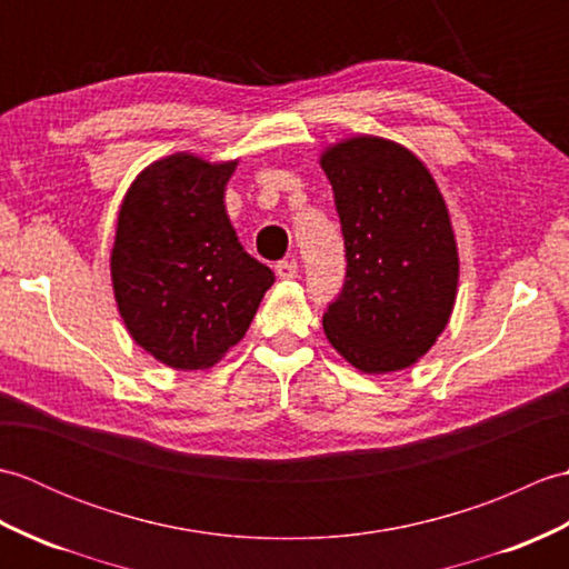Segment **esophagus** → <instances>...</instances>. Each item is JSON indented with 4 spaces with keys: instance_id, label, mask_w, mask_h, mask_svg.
Segmentation results:
<instances>
[{
    "instance_id": "34e87169",
    "label": "esophagus",
    "mask_w": 569,
    "mask_h": 569,
    "mask_svg": "<svg viewBox=\"0 0 569 569\" xmlns=\"http://www.w3.org/2000/svg\"><path fill=\"white\" fill-rule=\"evenodd\" d=\"M273 269H276V276L283 278V281H291V278L298 276V263L296 261H278Z\"/></svg>"
}]
</instances>
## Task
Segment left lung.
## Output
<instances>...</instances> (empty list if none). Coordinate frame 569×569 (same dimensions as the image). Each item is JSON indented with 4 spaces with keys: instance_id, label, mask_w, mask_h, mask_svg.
<instances>
[{
    "instance_id": "left-lung-1",
    "label": "left lung",
    "mask_w": 569,
    "mask_h": 569,
    "mask_svg": "<svg viewBox=\"0 0 569 569\" xmlns=\"http://www.w3.org/2000/svg\"><path fill=\"white\" fill-rule=\"evenodd\" d=\"M320 163L347 257L325 335L367 373L416 365L445 330L457 293V247L440 190L413 153L377 137L337 143Z\"/></svg>"
}]
</instances>
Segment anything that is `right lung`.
I'll return each mask as SVG.
<instances>
[{
    "label": "right lung",
    "mask_w": 569,
    "mask_h": 569,
    "mask_svg": "<svg viewBox=\"0 0 569 569\" xmlns=\"http://www.w3.org/2000/svg\"><path fill=\"white\" fill-rule=\"evenodd\" d=\"M234 166L168 156L134 180L119 210V312L134 342L173 369L222 359L273 283V271L249 257L224 212Z\"/></svg>",
    "instance_id": "add662e5"
}]
</instances>
